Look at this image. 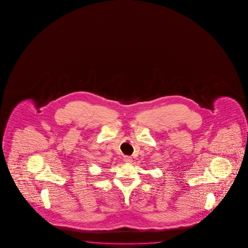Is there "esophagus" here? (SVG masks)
I'll use <instances>...</instances> for the list:
<instances>
[{
	"mask_svg": "<svg viewBox=\"0 0 248 248\" xmlns=\"http://www.w3.org/2000/svg\"><path fill=\"white\" fill-rule=\"evenodd\" d=\"M124 161L126 162V163H131L132 162V158H131L130 156H125L124 157Z\"/></svg>",
	"mask_w": 248,
	"mask_h": 248,
	"instance_id": "34e87169",
	"label": "esophagus"
}]
</instances>
